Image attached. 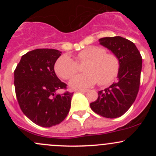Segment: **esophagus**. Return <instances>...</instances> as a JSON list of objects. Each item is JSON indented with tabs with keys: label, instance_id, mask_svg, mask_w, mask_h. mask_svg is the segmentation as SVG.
<instances>
[{
	"label": "esophagus",
	"instance_id": "esophagus-1",
	"mask_svg": "<svg viewBox=\"0 0 156 156\" xmlns=\"http://www.w3.org/2000/svg\"><path fill=\"white\" fill-rule=\"evenodd\" d=\"M77 91H78V92H81V93H86L87 90L85 89H78Z\"/></svg>",
	"mask_w": 156,
	"mask_h": 156
}]
</instances>
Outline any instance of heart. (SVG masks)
<instances>
[{"label":"heart","instance_id":"b5f03b06","mask_svg":"<svg viewBox=\"0 0 156 156\" xmlns=\"http://www.w3.org/2000/svg\"><path fill=\"white\" fill-rule=\"evenodd\" d=\"M78 62L87 63L83 67L81 75L74 77L69 81L73 89L86 88L94 85L99 81L100 85L110 84L118 76L120 69V61L113 53H107L100 47L91 46L81 50L76 56ZM54 69L62 79H69L78 71L77 63L68 55H63L56 60Z\"/></svg>","mask_w":156,"mask_h":156}]
</instances>
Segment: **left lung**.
Here are the masks:
<instances>
[{"label": "left lung", "mask_w": 156, "mask_h": 156, "mask_svg": "<svg viewBox=\"0 0 156 156\" xmlns=\"http://www.w3.org/2000/svg\"><path fill=\"white\" fill-rule=\"evenodd\" d=\"M99 42L117 56L120 69L117 82L99 91L97 100L90 106L94 112L103 117L115 119L126 112L137 96L142 57L133 42L120 36L103 37Z\"/></svg>", "instance_id": "obj_1"}]
</instances>
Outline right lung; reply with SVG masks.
Masks as SVG:
<instances>
[{
    "label": "right lung",
    "instance_id": "right-lung-1",
    "mask_svg": "<svg viewBox=\"0 0 156 156\" xmlns=\"http://www.w3.org/2000/svg\"><path fill=\"white\" fill-rule=\"evenodd\" d=\"M61 53L54 49L31 50L22 56L14 71V86L20 108L39 126L59 125L70 109L73 93H56L66 88V84L58 78L54 71Z\"/></svg>",
    "mask_w": 156,
    "mask_h": 156
}]
</instances>
